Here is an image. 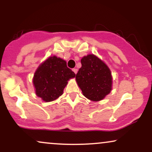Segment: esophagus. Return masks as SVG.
<instances>
[{"label": "esophagus", "instance_id": "1", "mask_svg": "<svg viewBox=\"0 0 152 152\" xmlns=\"http://www.w3.org/2000/svg\"><path fill=\"white\" fill-rule=\"evenodd\" d=\"M72 70H73V71H74V72L75 74H77V71H78V69H73Z\"/></svg>", "mask_w": 152, "mask_h": 152}]
</instances>
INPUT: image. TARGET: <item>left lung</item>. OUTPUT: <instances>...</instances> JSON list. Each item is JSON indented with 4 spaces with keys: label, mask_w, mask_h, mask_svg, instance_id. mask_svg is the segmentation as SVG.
<instances>
[{
    "label": "left lung",
    "mask_w": 152,
    "mask_h": 152,
    "mask_svg": "<svg viewBox=\"0 0 152 152\" xmlns=\"http://www.w3.org/2000/svg\"><path fill=\"white\" fill-rule=\"evenodd\" d=\"M81 63L76 79L83 96L94 102L102 100L111 90V71L94 54L83 57Z\"/></svg>",
    "instance_id": "obj_1"
}]
</instances>
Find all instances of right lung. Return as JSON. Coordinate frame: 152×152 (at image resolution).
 Returning a JSON list of instances; mask_svg holds the SVG:
<instances>
[{
    "instance_id": "add662e5",
    "label": "right lung",
    "mask_w": 152,
    "mask_h": 152,
    "mask_svg": "<svg viewBox=\"0 0 152 152\" xmlns=\"http://www.w3.org/2000/svg\"><path fill=\"white\" fill-rule=\"evenodd\" d=\"M75 76L65 61L55 56H50L40 65L34 74L33 82L36 95L46 102L55 100L62 95L68 81Z\"/></svg>"
}]
</instances>
